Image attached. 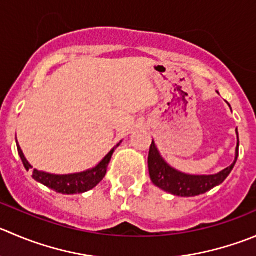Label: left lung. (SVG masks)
Segmentation results:
<instances>
[{
  "label": "left lung",
  "mask_w": 256,
  "mask_h": 256,
  "mask_svg": "<svg viewBox=\"0 0 256 256\" xmlns=\"http://www.w3.org/2000/svg\"><path fill=\"white\" fill-rule=\"evenodd\" d=\"M238 156H239V136H238L235 160L229 168L222 170V172L215 174V175H188V174H182L170 168L162 160L152 141L150 151H148V172H150L151 181L166 192H170L176 196H196V195L205 194L206 191L220 185L232 172L238 160Z\"/></svg>",
  "instance_id": "1"
}]
</instances>
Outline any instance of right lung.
Returning a JSON list of instances; mask_svg holds the SVG:
<instances>
[{"label":"right lung","mask_w":256,"mask_h":256,"mask_svg":"<svg viewBox=\"0 0 256 256\" xmlns=\"http://www.w3.org/2000/svg\"><path fill=\"white\" fill-rule=\"evenodd\" d=\"M118 145L120 144H118ZM17 150H18L20 158H21L26 170L32 168V166L27 162L26 158L22 154V150L18 144H17ZM114 151H115V148H112L96 168L84 171V172L71 174V175H52V174L42 172V171L34 168V172H32V178L36 181H38V182L44 184L47 188H52L56 192H60V194H81V192H85V191H88L95 188L105 178L108 162H110Z\"/></svg>","instance_id":"obj_1"}]
</instances>
